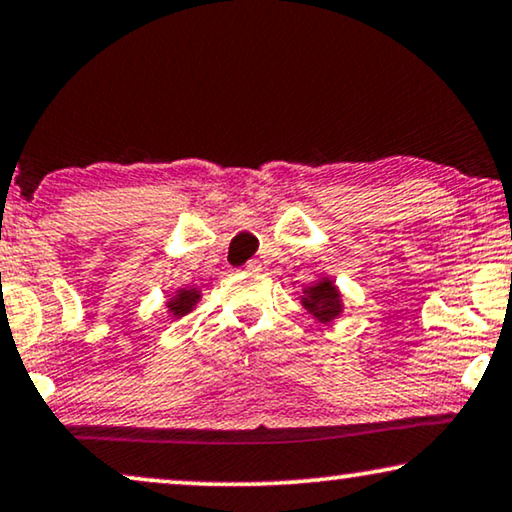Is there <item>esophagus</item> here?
<instances>
[{
  "mask_svg": "<svg viewBox=\"0 0 512 512\" xmlns=\"http://www.w3.org/2000/svg\"><path fill=\"white\" fill-rule=\"evenodd\" d=\"M245 271H260V262L250 260L248 264H245Z\"/></svg>",
  "mask_w": 512,
  "mask_h": 512,
  "instance_id": "esophagus-1",
  "label": "esophagus"
}]
</instances>
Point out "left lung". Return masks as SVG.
Here are the masks:
<instances>
[{
	"mask_svg": "<svg viewBox=\"0 0 512 512\" xmlns=\"http://www.w3.org/2000/svg\"><path fill=\"white\" fill-rule=\"evenodd\" d=\"M302 304L320 323H330V320H335L342 313V297H339L335 283L330 278H323V281L309 285L304 290Z\"/></svg>",
	"mask_w": 512,
	"mask_h": 512,
	"instance_id": "8db88e82",
	"label": "left lung"
}]
</instances>
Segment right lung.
<instances>
[{
  "label": "right lung",
  "instance_id": "right-lung-1",
  "mask_svg": "<svg viewBox=\"0 0 512 512\" xmlns=\"http://www.w3.org/2000/svg\"><path fill=\"white\" fill-rule=\"evenodd\" d=\"M199 299H201V292L199 290H177L175 297L168 302V309H170V313H173L175 318L187 316V313L194 309Z\"/></svg>",
  "mask_w": 512,
  "mask_h": 512
}]
</instances>
